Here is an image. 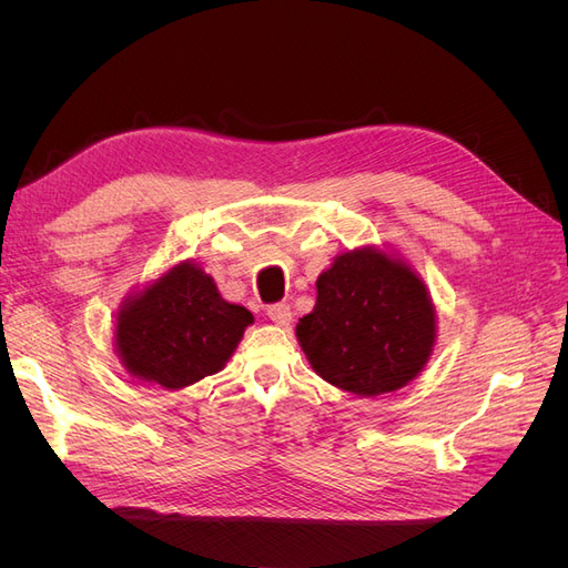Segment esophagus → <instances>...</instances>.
Returning <instances> with one entry per match:
<instances>
[{
  "instance_id": "1",
  "label": "esophagus",
  "mask_w": 568,
  "mask_h": 568,
  "mask_svg": "<svg viewBox=\"0 0 568 568\" xmlns=\"http://www.w3.org/2000/svg\"><path fill=\"white\" fill-rule=\"evenodd\" d=\"M267 317H270L274 324L286 326V324L291 322V307H288L286 303H274V305L267 307Z\"/></svg>"
}]
</instances>
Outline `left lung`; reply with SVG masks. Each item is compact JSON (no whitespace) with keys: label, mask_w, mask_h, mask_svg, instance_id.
I'll use <instances>...</instances> for the list:
<instances>
[{"label":"left lung","mask_w":568,"mask_h":568,"mask_svg":"<svg viewBox=\"0 0 568 568\" xmlns=\"http://www.w3.org/2000/svg\"><path fill=\"white\" fill-rule=\"evenodd\" d=\"M296 336L324 382L372 398L424 369L436 311L407 263L372 246L355 248L320 274L317 303L298 320Z\"/></svg>","instance_id":"8db88e82"}]
</instances>
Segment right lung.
I'll return each instance as SVG.
<instances>
[{
  "label": "right lung",
  "mask_w": 568,
  "mask_h": 568,
  "mask_svg": "<svg viewBox=\"0 0 568 568\" xmlns=\"http://www.w3.org/2000/svg\"><path fill=\"white\" fill-rule=\"evenodd\" d=\"M251 322L211 274L184 261L120 305L115 351L136 379L175 390L225 367Z\"/></svg>",
  "instance_id": "add662e5"
}]
</instances>
